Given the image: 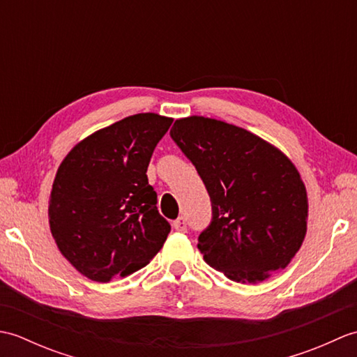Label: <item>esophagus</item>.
I'll use <instances>...</instances> for the list:
<instances>
[{
  "instance_id": "1",
  "label": "esophagus",
  "mask_w": 357,
  "mask_h": 357,
  "mask_svg": "<svg viewBox=\"0 0 357 357\" xmlns=\"http://www.w3.org/2000/svg\"><path fill=\"white\" fill-rule=\"evenodd\" d=\"M172 225H173V229L178 230V231H185L187 230V222H185L184 218L174 219V221L172 222Z\"/></svg>"
}]
</instances>
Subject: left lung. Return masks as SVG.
<instances>
[{"label": "left lung", "mask_w": 357, "mask_h": 357, "mask_svg": "<svg viewBox=\"0 0 357 357\" xmlns=\"http://www.w3.org/2000/svg\"><path fill=\"white\" fill-rule=\"evenodd\" d=\"M170 135L210 195L213 219L198 242L204 261L244 284L285 268L308 219L307 188L291 159L261 136L213 118H179Z\"/></svg>", "instance_id": "1"}]
</instances>
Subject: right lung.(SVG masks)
<instances>
[{
	"mask_svg": "<svg viewBox=\"0 0 357 357\" xmlns=\"http://www.w3.org/2000/svg\"><path fill=\"white\" fill-rule=\"evenodd\" d=\"M173 119L136 113L79 141L59 164L49 225L61 255L96 282L126 278L153 259L170 233L147 167Z\"/></svg>",
	"mask_w": 357,
	"mask_h": 357,
	"instance_id": "1",
	"label": "right lung"
}]
</instances>
